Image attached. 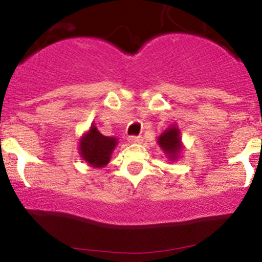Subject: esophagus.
Listing matches in <instances>:
<instances>
[{
  "label": "esophagus",
  "mask_w": 262,
  "mask_h": 262,
  "mask_svg": "<svg viewBox=\"0 0 262 262\" xmlns=\"http://www.w3.org/2000/svg\"><path fill=\"white\" fill-rule=\"evenodd\" d=\"M129 142H130V143H142V137L130 136L129 137Z\"/></svg>",
  "instance_id": "obj_1"
}]
</instances>
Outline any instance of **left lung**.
Wrapping results in <instances>:
<instances>
[{
  "label": "left lung",
  "instance_id": "1",
  "mask_svg": "<svg viewBox=\"0 0 262 262\" xmlns=\"http://www.w3.org/2000/svg\"><path fill=\"white\" fill-rule=\"evenodd\" d=\"M157 143L158 146L161 147V149L165 152V155L167 156L168 161H171V162L178 161L182 149H184L180 137V129H179L178 125H175V124L168 126V128L158 137Z\"/></svg>",
  "mask_w": 262,
  "mask_h": 262
}]
</instances>
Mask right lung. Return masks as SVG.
<instances>
[{
    "instance_id": "1",
    "label": "right lung",
    "mask_w": 262,
    "mask_h": 262,
    "mask_svg": "<svg viewBox=\"0 0 262 262\" xmlns=\"http://www.w3.org/2000/svg\"><path fill=\"white\" fill-rule=\"evenodd\" d=\"M118 146L115 137H105L97 130L96 125L91 124L89 130L81 137L78 143V153L82 160L95 168L105 167L110 162L113 152Z\"/></svg>"
}]
</instances>
